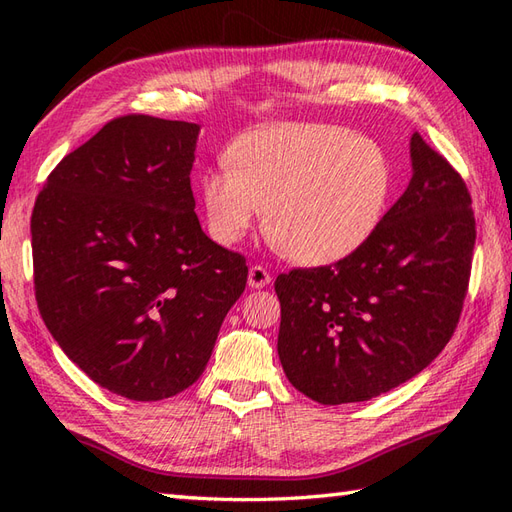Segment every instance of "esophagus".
<instances>
[{
  "label": "esophagus",
  "mask_w": 512,
  "mask_h": 512,
  "mask_svg": "<svg viewBox=\"0 0 512 512\" xmlns=\"http://www.w3.org/2000/svg\"><path fill=\"white\" fill-rule=\"evenodd\" d=\"M270 284V275L268 270L262 266H253L248 270V286L250 288H264Z\"/></svg>",
  "instance_id": "obj_1"
}]
</instances>
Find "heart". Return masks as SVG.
Returning <instances> with one entry per match:
<instances>
[{
	"mask_svg": "<svg viewBox=\"0 0 512 512\" xmlns=\"http://www.w3.org/2000/svg\"><path fill=\"white\" fill-rule=\"evenodd\" d=\"M233 165L202 176L209 233L237 244L266 211V231L292 259L328 266L369 242L394 193L383 145L325 123L262 127L239 136Z\"/></svg>",
	"mask_w": 512,
	"mask_h": 512,
	"instance_id": "obj_1",
	"label": "heart"
}]
</instances>
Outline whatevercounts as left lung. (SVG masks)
Listing matches in <instances>:
<instances>
[{
	"mask_svg": "<svg viewBox=\"0 0 512 512\" xmlns=\"http://www.w3.org/2000/svg\"><path fill=\"white\" fill-rule=\"evenodd\" d=\"M409 154V187L365 246L275 281L281 367L321 405L363 402L407 383L460 321L475 246L471 195L418 132Z\"/></svg>",
	"mask_w": 512,
	"mask_h": 512,
	"instance_id": "obj_1",
	"label": "left lung"
}]
</instances>
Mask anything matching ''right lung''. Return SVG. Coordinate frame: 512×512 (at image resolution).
<instances>
[{
	"mask_svg": "<svg viewBox=\"0 0 512 512\" xmlns=\"http://www.w3.org/2000/svg\"><path fill=\"white\" fill-rule=\"evenodd\" d=\"M200 125L132 114L65 156L32 211L35 297L65 356L129 400L191 387L246 259L206 237L191 191Z\"/></svg>",
	"mask_w": 512,
	"mask_h": 512,
	"instance_id": "1",
	"label": "right lung"
}]
</instances>
